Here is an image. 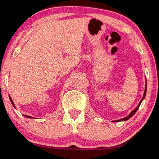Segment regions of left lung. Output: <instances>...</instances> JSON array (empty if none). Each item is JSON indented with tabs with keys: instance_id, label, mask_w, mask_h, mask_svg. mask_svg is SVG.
I'll use <instances>...</instances> for the list:
<instances>
[{
	"instance_id": "8db88e82",
	"label": "left lung",
	"mask_w": 159,
	"mask_h": 159,
	"mask_svg": "<svg viewBox=\"0 0 159 159\" xmlns=\"http://www.w3.org/2000/svg\"><path fill=\"white\" fill-rule=\"evenodd\" d=\"M146 93H147V80H146V77H145V89H144V94H143V98H142L141 101H140V102H139L138 106L136 107L134 110H133L131 112H130L129 115H128L127 116H126V117H124L123 119H118V120H115L113 122H119V121H127L128 119H129L130 117H132V116L135 115V113L137 112V110H138L139 107H140V105L141 104V102H143V100L144 99V98H145V96H146Z\"/></svg>"
}]
</instances>
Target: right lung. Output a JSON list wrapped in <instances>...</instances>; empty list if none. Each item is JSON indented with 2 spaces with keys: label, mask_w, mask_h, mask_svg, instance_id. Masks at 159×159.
I'll list each match as a JSON object with an SVG mask.
<instances>
[{
  "label": "right lung",
  "mask_w": 159,
  "mask_h": 159,
  "mask_svg": "<svg viewBox=\"0 0 159 159\" xmlns=\"http://www.w3.org/2000/svg\"><path fill=\"white\" fill-rule=\"evenodd\" d=\"M9 98H10V101H11V102H12V105L14 106V107H15V104H14V102L12 101V98H11V97L10 96H9ZM16 108V107H15ZM24 116H26V117H28V118H30V119H33V117H32V116H28V115H24Z\"/></svg>",
  "instance_id": "obj_1"
}]
</instances>
